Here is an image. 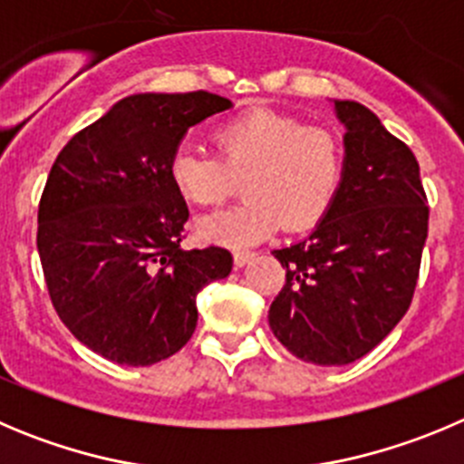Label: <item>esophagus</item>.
Here are the masks:
<instances>
[{
	"label": "esophagus",
	"instance_id": "esophagus-1",
	"mask_svg": "<svg viewBox=\"0 0 464 464\" xmlns=\"http://www.w3.org/2000/svg\"><path fill=\"white\" fill-rule=\"evenodd\" d=\"M253 257H255L253 250H235V265L237 266H246L250 260H253Z\"/></svg>",
	"mask_w": 464,
	"mask_h": 464
}]
</instances>
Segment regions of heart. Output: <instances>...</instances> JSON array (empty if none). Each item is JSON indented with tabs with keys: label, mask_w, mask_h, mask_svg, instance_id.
Here are the masks:
<instances>
[{
	"label": "heart",
	"mask_w": 464,
	"mask_h": 464,
	"mask_svg": "<svg viewBox=\"0 0 464 464\" xmlns=\"http://www.w3.org/2000/svg\"><path fill=\"white\" fill-rule=\"evenodd\" d=\"M220 159L179 149L169 181L190 204H218L244 179V202L198 220V235L223 246L260 244L285 223L292 232L320 223L343 184V144L295 114L253 108L214 130Z\"/></svg>",
	"instance_id": "heart-1"
}]
</instances>
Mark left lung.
<instances>
[{"mask_svg":"<svg viewBox=\"0 0 464 464\" xmlns=\"http://www.w3.org/2000/svg\"><path fill=\"white\" fill-rule=\"evenodd\" d=\"M345 172L329 214L299 244L274 250L285 285L269 326L296 359L345 365L377 347L414 296L428 199L411 149L356 101H334Z\"/></svg>","mask_w":464,"mask_h":464,"instance_id":"1","label":"left lung"}]
</instances>
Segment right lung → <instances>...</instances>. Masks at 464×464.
Wrapping results in <instances>:
<instances>
[{"label": "right lung", "instance_id": "obj_1", "mask_svg": "<svg viewBox=\"0 0 464 464\" xmlns=\"http://www.w3.org/2000/svg\"><path fill=\"white\" fill-rule=\"evenodd\" d=\"M232 108L218 93H133L59 151L38 204L36 246L59 320L121 365L179 352L195 296L232 271L229 250H184L188 207L169 160L190 126Z\"/></svg>", "mask_w": 464, "mask_h": 464}]
</instances>
